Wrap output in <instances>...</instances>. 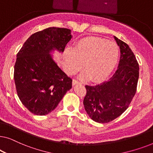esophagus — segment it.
Listing matches in <instances>:
<instances>
[{
    "label": "esophagus",
    "instance_id": "34e87169",
    "mask_svg": "<svg viewBox=\"0 0 153 153\" xmlns=\"http://www.w3.org/2000/svg\"><path fill=\"white\" fill-rule=\"evenodd\" d=\"M78 83H80V82L78 80H76V79H74V80L72 81V84L73 85H76V84H78Z\"/></svg>",
    "mask_w": 153,
    "mask_h": 153
}]
</instances>
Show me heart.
I'll list each match as a JSON object with an SVG mask.
<instances>
[{
    "instance_id": "1",
    "label": "heart",
    "mask_w": 153,
    "mask_h": 153,
    "mask_svg": "<svg viewBox=\"0 0 153 153\" xmlns=\"http://www.w3.org/2000/svg\"><path fill=\"white\" fill-rule=\"evenodd\" d=\"M118 47L116 43L98 37H90L79 41L65 53L66 69L73 74L80 70L84 63L83 77L100 79L109 74L118 59Z\"/></svg>"
}]
</instances>
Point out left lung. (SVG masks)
Listing matches in <instances>:
<instances>
[{"instance_id":"obj_1","label":"left lung","mask_w":153,"mask_h":153,"mask_svg":"<svg viewBox=\"0 0 153 153\" xmlns=\"http://www.w3.org/2000/svg\"><path fill=\"white\" fill-rule=\"evenodd\" d=\"M120 47L118 68L108 80L99 84L86 85L83 105L90 118L99 123H107L120 116L131 103L139 76L134 54L126 43L114 36Z\"/></svg>"}]
</instances>
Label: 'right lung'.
Here are the masks:
<instances>
[{
  "label": "right lung",
  "mask_w": 153,
  "mask_h": 153,
  "mask_svg": "<svg viewBox=\"0 0 153 153\" xmlns=\"http://www.w3.org/2000/svg\"><path fill=\"white\" fill-rule=\"evenodd\" d=\"M68 28L50 27L33 34L16 55L14 79L18 97L33 114L53 111L69 90L72 79L54 61L51 52H63L72 39Z\"/></svg>",
  "instance_id": "1"
}]
</instances>
